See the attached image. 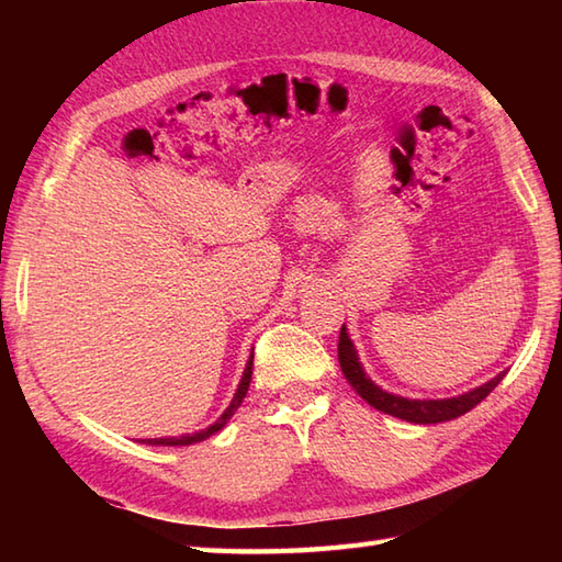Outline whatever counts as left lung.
<instances>
[{
  "mask_svg": "<svg viewBox=\"0 0 562 562\" xmlns=\"http://www.w3.org/2000/svg\"><path fill=\"white\" fill-rule=\"evenodd\" d=\"M338 362H340L345 379L350 381V386L360 393V398H364L369 405H372V408L398 417V420L415 423V425L447 423V420H453V417L469 413L505 376V372L497 374L495 379L485 381L483 386H475L473 391H465V393H461V396H453V398H405V396H398V393L384 391L381 386H376L372 379H369L345 324L340 328V340H338Z\"/></svg>",
  "mask_w": 562,
  "mask_h": 562,
  "instance_id": "obj_1",
  "label": "left lung"
}]
</instances>
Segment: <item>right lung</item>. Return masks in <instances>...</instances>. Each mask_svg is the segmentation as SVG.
Here are the masks:
<instances>
[{
    "label": "right lung",
    "mask_w": 562,
    "mask_h": 562,
    "mask_svg": "<svg viewBox=\"0 0 562 562\" xmlns=\"http://www.w3.org/2000/svg\"><path fill=\"white\" fill-rule=\"evenodd\" d=\"M250 374H254V350H250V357L246 362V369L241 374V381H238L236 386V393L232 403L226 405V411L217 417V423H212L210 427L200 429V432H193V435H181V437H157V439H142V445H151V447H188V445H198V441L207 439L212 435H217L220 429L232 420V415L238 411V405H241V401L246 398V391H248V384H250Z\"/></svg>",
    "instance_id": "obj_1"
}]
</instances>
